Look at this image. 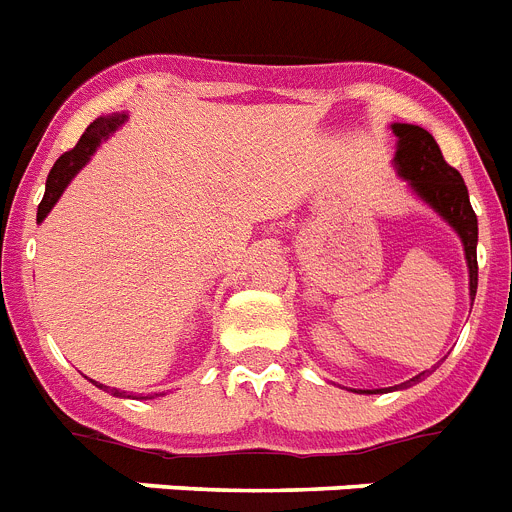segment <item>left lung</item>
I'll return each mask as SVG.
<instances>
[{
    "mask_svg": "<svg viewBox=\"0 0 512 512\" xmlns=\"http://www.w3.org/2000/svg\"><path fill=\"white\" fill-rule=\"evenodd\" d=\"M398 149H395V170L403 177L413 196H418L429 209H434L447 225L458 232L463 253L468 264V293L471 303L476 298L479 285V264H476V243H479V222L468 201V188L455 167L445 162L437 141L429 130L408 125V122H392L390 125Z\"/></svg>",
    "mask_w": 512,
    "mask_h": 512,
    "instance_id": "obj_1",
    "label": "left lung"
}]
</instances>
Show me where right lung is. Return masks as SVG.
<instances>
[{
    "label": "right lung",
    "instance_id": "add662e5",
    "mask_svg": "<svg viewBox=\"0 0 512 512\" xmlns=\"http://www.w3.org/2000/svg\"><path fill=\"white\" fill-rule=\"evenodd\" d=\"M125 122H128V114L125 112H112V114H104V117H96V120L86 128V133L80 135V141L75 143V149L65 151V154L59 156L57 162H54L52 172H49V177H46V193H44V198H41V204H38L36 222H44L46 214L54 209V204L59 201V196H62L67 185H70V180H73V177L78 175V172L83 170L88 162H91V156L96 154V149L101 146V141H107L109 135L117 133V130L125 125ZM96 387L107 390L104 384H96ZM112 395H117V398H125V390H117V387H112ZM146 398L149 400L156 398V392L154 395H146ZM133 400H141V398H133Z\"/></svg>",
    "mask_w": 512,
    "mask_h": 512
}]
</instances>
